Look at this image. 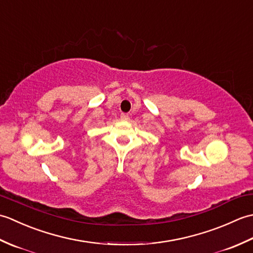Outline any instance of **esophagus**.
Listing matches in <instances>:
<instances>
[{
    "label": "esophagus",
    "mask_w": 253,
    "mask_h": 253,
    "mask_svg": "<svg viewBox=\"0 0 253 253\" xmlns=\"http://www.w3.org/2000/svg\"><path fill=\"white\" fill-rule=\"evenodd\" d=\"M121 120L122 121H128V120H129V115L126 114V113H123V114L121 115Z\"/></svg>",
    "instance_id": "1"
}]
</instances>
